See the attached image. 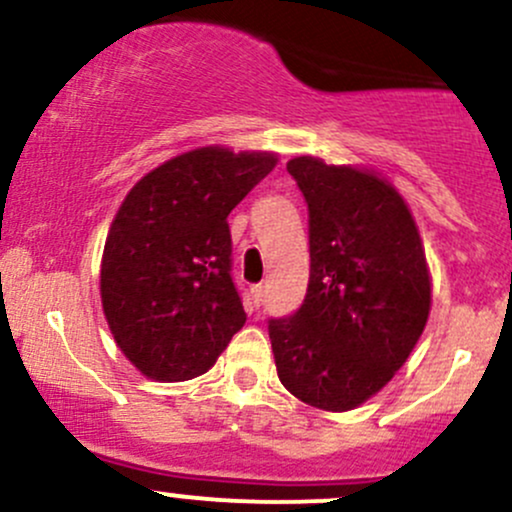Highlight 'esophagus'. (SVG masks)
Instances as JSON below:
<instances>
[{"instance_id":"esophagus-1","label":"esophagus","mask_w":512,"mask_h":512,"mask_svg":"<svg viewBox=\"0 0 512 512\" xmlns=\"http://www.w3.org/2000/svg\"><path fill=\"white\" fill-rule=\"evenodd\" d=\"M252 296H255V303H257V306H260V303L265 301V286L257 284L255 289H252Z\"/></svg>"}]
</instances>
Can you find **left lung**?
Masks as SVG:
<instances>
[{
    "label": "left lung",
    "instance_id": "1",
    "mask_svg": "<svg viewBox=\"0 0 512 512\" xmlns=\"http://www.w3.org/2000/svg\"><path fill=\"white\" fill-rule=\"evenodd\" d=\"M308 204L311 279L289 318L269 320L286 391L320 411H352L403 367L430 316L432 282L408 204L357 165L286 162Z\"/></svg>",
    "mask_w": 512,
    "mask_h": 512
}]
</instances>
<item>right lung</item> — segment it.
<instances>
[{
	"label": "right lung",
	"mask_w": 512,
	"mask_h": 512,
	"mask_svg": "<svg viewBox=\"0 0 512 512\" xmlns=\"http://www.w3.org/2000/svg\"><path fill=\"white\" fill-rule=\"evenodd\" d=\"M279 157L189 150L138 179L101 255V308L119 350L153 381L206 374L245 325L230 279L228 213Z\"/></svg>",
	"instance_id": "add662e5"
}]
</instances>
